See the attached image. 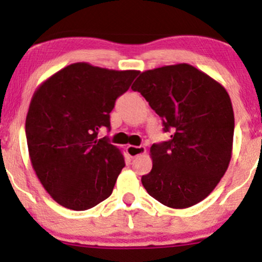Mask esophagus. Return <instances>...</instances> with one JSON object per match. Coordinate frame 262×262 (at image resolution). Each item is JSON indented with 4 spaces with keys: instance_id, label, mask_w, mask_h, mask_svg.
Wrapping results in <instances>:
<instances>
[{
    "instance_id": "1",
    "label": "esophagus",
    "mask_w": 262,
    "mask_h": 262,
    "mask_svg": "<svg viewBox=\"0 0 262 262\" xmlns=\"http://www.w3.org/2000/svg\"><path fill=\"white\" fill-rule=\"evenodd\" d=\"M146 149L145 146H135V145H128L127 146V154L130 156L132 159L137 158V156H139L141 154H145Z\"/></svg>"
}]
</instances>
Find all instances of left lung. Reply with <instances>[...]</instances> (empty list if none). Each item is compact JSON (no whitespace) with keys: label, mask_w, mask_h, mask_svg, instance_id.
Here are the masks:
<instances>
[{"label":"left lung","mask_w":262,"mask_h":262,"mask_svg":"<svg viewBox=\"0 0 262 262\" xmlns=\"http://www.w3.org/2000/svg\"><path fill=\"white\" fill-rule=\"evenodd\" d=\"M161 117L171 139L152 144V169L141 183L156 201L182 209L203 201L231 159L234 112L228 92L188 64L144 71L132 86Z\"/></svg>","instance_id":"8db88e82"}]
</instances>
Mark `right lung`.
Listing matches in <instances>:
<instances>
[{
    "mask_svg": "<svg viewBox=\"0 0 262 262\" xmlns=\"http://www.w3.org/2000/svg\"><path fill=\"white\" fill-rule=\"evenodd\" d=\"M138 74L75 62L33 95L26 119L29 158L39 181L60 206L86 210L112 194L124 158L97 135L111 127L116 100Z\"/></svg>",
    "mask_w": 262,
    "mask_h": 262,
    "instance_id": "right-lung-1",
    "label": "right lung"
}]
</instances>
